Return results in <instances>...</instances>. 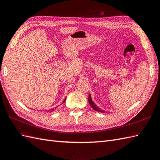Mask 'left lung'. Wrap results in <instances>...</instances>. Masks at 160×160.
I'll use <instances>...</instances> for the list:
<instances>
[{
    "mask_svg": "<svg viewBox=\"0 0 160 160\" xmlns=\"http://www.w3.org/2000/svg\"><path fill=\"white\" fill-rule=\"evenodd\" d=\"M88 102H89V104H90V106L92 107V108L94 109V110H95L96 111H98V112H106L102 110V109H100V108L97 107V106L96 105V104H94V102L92 101V98H91V96L90 94L89 95L88 97Z\"/></svg>",
    "mask_w": 160,
    "mask_h": 160,
    "instance_id": "obj_1",
    "label": "left lung"
}]
</instances>
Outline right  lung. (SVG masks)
Instances as JSON below:
<instances>
[{"label":"right lung","mask_w":160,"mask_h":160,"mask_svg":"<svg viewBox=\"0 0 160 160\" xmlns=\"http://www.w3.org/2000/svg\"><path fill=\"white\" fill-rule=\"evenodd\" d=\"M66 98H65V100H63V102H65V101H66ZM53 110H54V108H53V109H52V110H50V111H53Z\"/></svg>","instance_id":"1"}]
</instances>
